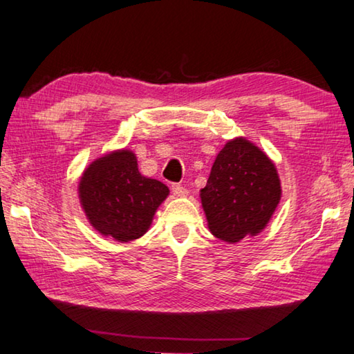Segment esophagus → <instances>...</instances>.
<instances>
[{"label":"esophagus","mask_w":354,"mask_h":354,"mask_svg":"<svg viewBox=\"0 0 354 354\" xmlns=\"http://www.w3.org/2000/svg\"><path fill=\"white\" fill-rule=\"evenodd\" d=\"M171 192H173V195H175V196H185V195H187V190H185V187H183V185H179V184H173Z\"/></svg>","instance_id":"obj_1"}]
</instances>
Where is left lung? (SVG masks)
I'll use <instances>...</instances> for the list:
<instances>
[{
  "mask_svg": "<svg viewBox=\"0 0 354 354\" xmlns=\"http://www.w3.org/2000/svg\"><path fill=\"white\" fill-rule=\"evenodd\" d=\"M281 194L272 159L245 137H236L215 158L200 198L209 231L220 241L237 243L262 232Z\"/></svg>",
  "mask_w": 354,
  "mask_h": 354,
  "instance_id": "1",
  "label": "left lung"
}]
</instances>
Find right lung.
<instances>
[{
  "label": "right lung",
  "mask_w": 354,
  "mask_h": 354,
  "mask_svg": "<svg viewBox=\"0 0 354 354\" xmlns=\"http://www.w3.org/2000/svg\"><path fill=\"white\" fill-rule=\"evenodd\" d=\"M77 194L95 231L124 243L145 234L170 190L158 179L142 175L131 149H117L84 170Z\"/></svg>",
  "instance_id": "1"
}]
</instances>
